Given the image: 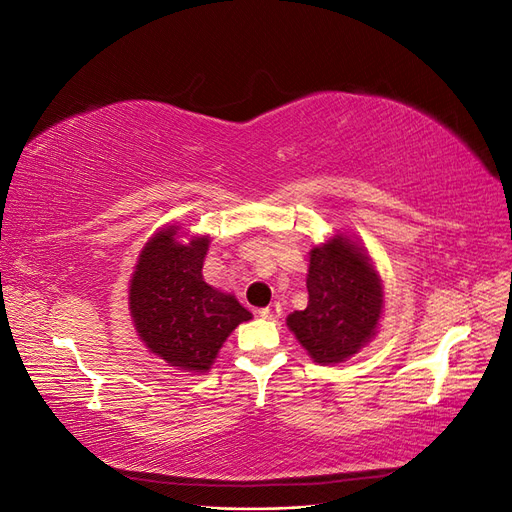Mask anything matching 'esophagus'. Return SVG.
I'll use <instances>...</instances> for the list:
<instances>
[{"instance_id":"esophagus-1","label":"esophagus","mask_w":512,"mask_h":512,"mask_svg":"<svg viewBox=\"0 0 512 512\" xmlns=\"http://www.w3.org/2000/svg\"><path fill=\"white\" fill-rule=\"evenodd\" d=\"M258 314L265 318V320H275V318H280V314H282V305L280 303H273L269 307H262Z\"/></svg>"}]
</instances>
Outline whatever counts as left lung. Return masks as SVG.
I'll return each mask as SVG.
<instances>
[{
  "label": "left lung",
  "instance_id": "left-lung-1",
  "mask_svg": "<svg viewBox=\"0 0 512 512\" xmlns=\"http://www.w3.org/2000/svg\"><path fill=\"white\" fill-rule=\"evenodd\" d=\"M307 292V307L286 322L316 363H342L369 342L382 314V286L361 247L339 235L314 247Z\"/></svg>",
  "mask_w": 512,
  "mask_h": 512
}]
</instances>
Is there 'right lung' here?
<instances>
[{"instance_id": "obj_1", "label": "right lung", "mask_w": 512, "mask_h": 512, "mask_svg": "<svg viewBox=\"0 0 512 512\" xmlns=\"http://www.w3.org/2000/svg\"><path fill=\"white\" fill-rule=\"evenodd\" d=\"M209 237L177 241L170 226L151 237L130 284V312L145 346L166 363L207 371L226 337L252 314L203 280Z\"/></svg>"}]
</instances>
